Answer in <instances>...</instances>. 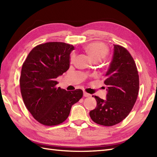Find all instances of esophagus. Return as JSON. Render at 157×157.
I'll use <instances>...</instances> for the list:
<instances>
[{"label":"esophagus","mask_w":157,"mask_h":157,"mask_svg":"<svg viewBox=\"0 0 157 157\" xmlns=\"http://www.w3.org/2000/svg\"><path fill=\"white\" fill-rule=\"evenodd\" d=\"M91 95L90 94H88V93H87V92H84V96H85V97H90V96Z\"/></svg>","instance_id":"obj_1"}]
</instances>
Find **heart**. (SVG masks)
I'll return each mask as SVG.
<instances>
[{
    "mask_svg": "<svg viewBox=\"0 0 157 157\" xmlns=\"http://www.w3.org/2000/svg\"><path fill=\"white\" fill-rule=\"evenodd\" d=\"M86 50L94 61H101L109 53L107 46L102 42H92L86 46ZM75 57V53H72L70 56V61H74Z\"/></svg>",
    "mask_w": 157,
    "mask_h": 157,
    "instance_id": "b5f03b06",
    "label": "heart"
}]
</instances>
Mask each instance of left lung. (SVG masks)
I'll return each instance as SVG.
<instances>
[{"mask_svg": "<svg viewBox=\"0 0 157 157\" xmlns=\"http://www.w3.org/2000/svg\"><path fill=\"white\" fill-rule=\"evenodd\" d=\"M104 82L106 99L98 96L95 109L90 112L97 124L113 126L122 121L132 111L139 91V75L134 59L125 48L114 44L112 61ZM94 97V96H93Z\"/></svg>", "mask_w": 157, "mask_h": 157, "instance_id": "left-lung-1", "label": "left lung"}]
</instances>
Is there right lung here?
Segmentation results:
<instances>
[{
    "label": "right lung",
    "instance_id": "1",
    "mask_svg": "<svg viewBox=\"0 0 157 157\" xmlns=\"http://www.w3.org/2000/svg\"><path fill=\"white\" fill-rule=\"evenodd\" d=\"M73 45L51 42L35 46L23 63L19 79L23 102L36 121L52 126L67 119L73 104L83 96L81 89L67 91L56 78L69 68Z\"/></svg>",
    "mask_w": 157,
    "mask_h": 157
}]
</instances>
